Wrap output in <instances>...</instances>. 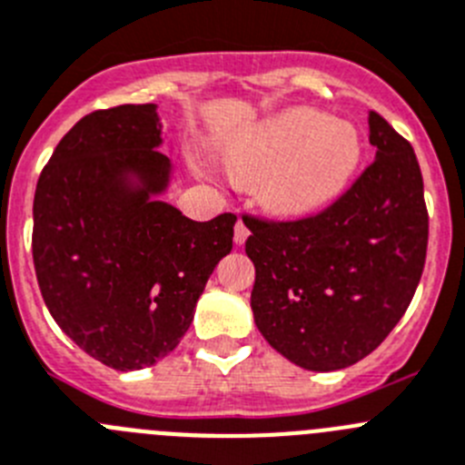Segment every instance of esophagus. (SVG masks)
<instances>
[{
    "mask_svg": "<svg viewBox=\"0 0 465 465\" xmlns=\"http://www.w3.org/2000/svg\"><path fill=\"white\" fill-rule=\"evenodd\" d=\"M248 236H250L248 224L242 223V220H238L236 229H233V241H236V245H242V242L248 241Z\"/></svg>",
    "mask_w": 465,
    "mask_h": 465,
    "instance_id": "1",
    "label": "esophagus"
}]
</instances>
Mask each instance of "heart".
Returning a JSON list of instances; mask_svg holds the SVG:
<instances>
[{"instance_id": "b5f03b06", "label": "heart", "mask_w": 465, "mask_h": 465, "mask_svg": "<svg viewBox=\"0 0 465 465\" xmlns=\"http://www.w3.org/2000/svg\"><path fill=\"white\" fill-rule=\"evenodd\" d=\"M361 153L359 136L350 124L333 123L315 111H294L275 120L259 136L241 164L254 171H275L266 183V202L284 213L315 208L331 199Z\"/></svg>"}]
</instances>
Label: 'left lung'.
<instances>
[{
    "mask_svg": "<svg viewBox=\"0 0 465 465\" xmlns=\"http://www.w3.org/2000/svg\"><path fill=\"white\" fill-rule=\"evenodd\" d=\"M375 160L331 203L296 220L252 217L254 322L305 371L361 361L415 296L429 245L420 162L387 120L368 111Z\"/></svg>",
    "mask_w": 465,
    "mask_h": 465,
    "instance_id": "8db88e82",
    "label": "left lung"
}]
</instances>
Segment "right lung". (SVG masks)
<instances>
[{"instance_id":"1","label":"right lung","mask_w":465,"mask_h":465,"mask_svg":"<svg viewBox=\"0 0 465 465\" xmlns=\"http://www.w3.org/2000/svg\"><path fill=\"white\" fill-rule=\"evenodd\" d=\"M160 132L154 104L99 108L64 134L36 183L41 296L62 331L115 371L173 352L233 245V213L194 223L150 199L169 178ZM127 173L144 187L129 191Z\"/></svg>"}]
</instances>
